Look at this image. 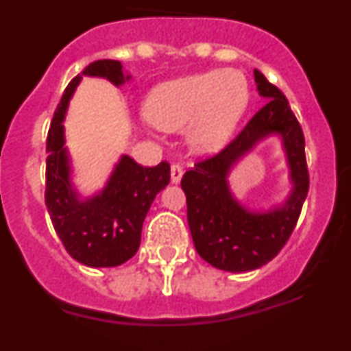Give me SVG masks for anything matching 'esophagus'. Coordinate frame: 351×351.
Wrapping results in <instances>:
<instances>
[{
    "mask_svg": "<svg viewBox=\"0 0 351 351\" xmlns=\"http://www.w3.org/2000/svg\"><path fill=\"white\" fill-rule=\"evenodd\" d=\"M181 178H182V167L179 165V163H173V165L170 167V181H172L173 184H178V182H181Z\"/></svg>",
    "mask_w": 351,
    "mask_h": 351,
    "instance_id": "1",
    "label": "esophagus"
}]
</instances>
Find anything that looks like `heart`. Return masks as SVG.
I'll return each mask as SVG.
<instances>
[{
	"mask_svg": "<svg viewBox=\"0 0 351 351\" xmlns=\"http://www.w3.org/2000/svg\"><path fill=\"white\" fill-rule=\"evenodd\" d=\"M247 104L246 75L223 68L158 84L145 98L144 116L167 132L188 125V141L198 153H214L230 141Z\"/></svg>",
	"mask_w": 351,
	"mask_h": 351,
	"instance_id": "obj_1",
	"label": "heart"
}]
</instances>
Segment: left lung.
<instances>
[{"mask_svg": "<svg viewBox=\"0 0 351 351\" xmlns=\"http://www.w3.org/2000/svg\"><path fill=\"white\" fill-rule=\"evenodd\" d=\"M260 108L237 137L218 154L198 161L182 176L188 204V225L198 255L213 267L247 272L271 262L287 244L308 197L309 173L304 153V133L288 100L274 84L255 70ZM280 134L291 170L292 191L281 206L250 211L230 191L231 167L263 138Z\"/></svg>", "mask_w": 351, "mask_h": 351, "instance_id": "8db88e82", "label": "left lung"}]
</instances>
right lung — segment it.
I'll return each instance as SVG.
<instances>
[{"label":"right lung","mask_w":351,"mask_h":351,"mask_svg":"<svg viewBox=\"0 0 351 351\" xmlns=\"http://www.w3.org/2000/svg\"><path fill=\"white\" fill-rule=\"evenodd\" d=\"M82 75L104 77L121 86L123 64L114 60H98L86 66ZM82 77L71 79L56 108L47 135L45 169V206L56 234L71 258L88 267H116L137 253L142 223L154 197L170 181V165L142 167L130 156H121L100 193L80 198L70 179V156L64 147L66 108Z\"/></svg>","instance_id":"obj_1"}]
</instances>
